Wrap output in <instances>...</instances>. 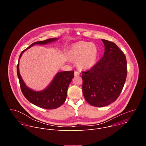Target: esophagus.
<instances>
[{
  "label": "esophagus",
  "instance_id": "1",
  "mask_svg": "<svg viewBox=\"0 0 146 146\" xmlns=\"http://www.w3.org/2000/svg\"><path fill=\"white\" fill-rule=\"evenodd\" d=\"M79 75H80V73H79V72H78V71H75V72H74V75H75V76H79Z\"/></svg>",
  "mask_w": 146,
  "mask_h": 146
}]
</instances>
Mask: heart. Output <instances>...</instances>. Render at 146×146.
Wrapping results in <instances>:
<instances>
[{
	"instance_id": "1",
	"label": "heart",
	"mask_w": 146,
	"mask_h": 146,
	"mask_svg": "<svg viewBox=\"0 0 146 146\" xmlns=\"http://www.w3.org/2000/svg\"><path fill=\"white\" fill-rule=\"evenodd\" d=\"M67 56L71 61H76V66L80 70H87L97 62L98 49L94 43L80 41L71 45Z\"/></svg>"
}]
</instances>
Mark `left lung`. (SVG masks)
<instances>
[{
    "label": "left lung",
    "mask_w": 146,
    "mask_h": 146,
    "mask_svg": "<svg viewBox=\"0 0 146 146\" xmlns=\"http://www.w3.org/2000/svg\"><path fill=\"white\" fill-rule=\"evenodd\" d=\"M102 41L105 46L103 57L92 68L82 72L84 98L95 107H104L115 102L123 90L127 75L124 53L115 43Z\"/></svg>",
    "instance_id": "8db88e82"
}]
</instances>
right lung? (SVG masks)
Wrapping results in <instances>:
<instances>
[{
	"mask_svg": "<svg viewBox=\"0 0 146 146\" xmlns=\"http://www.w3.org/2000/svg\"><path fill=\"white\" fill-rule=\"evenodd\" d=\"M57 39L56 38L48 39L44 41L33 42L21 52L19 59L22 53L33 45L35 44H45L54 42ZM17 72L21 91L25 97L31 104L48 110L57 108L64 104L66 100L68 85L74 77V71L58 72L45 90L40 92H35L29 89L24 83L19 72V61L17 65Z\"/></svg>",
	"mask_w": 146,
	"mask_h": 146,
	"instance_id": "obj_1",
	"label": "right lung"
}]
</instances>
